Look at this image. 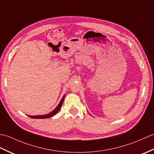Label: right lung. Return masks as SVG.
I'll return each instance as SVG.
<instances>
[{"mask_svg": "<svg viewBox=\"0 0 154 154\" xmlns=\"http://www.w3.org/2000/svg\"><path fill=\"white\" fill-rule=\"evenodd\" d=\"M65 96H66L65 94L63 95L62 100H61L60 103H59V104L57 106L56 108L53 111H52L51 113H49L48 114H46V115H40V116H28V115L27 116L29 117L32 118V119H47V118H50V117L54 116L55 114L58 113L59 112V110L60 109L61 107H62V103L63 102V100H64V98H65Z\"/></svg>", "mask_w": 154, "mask_h": 154, "instance_id": "1", "label": "right lung"}]
</instances>
